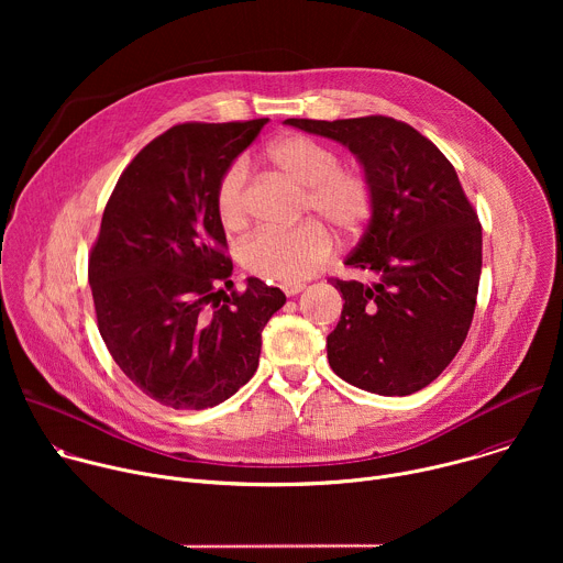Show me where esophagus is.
<instances>
[{
	"label": "esophagus",
	"instance_id": "esophagus-1",
	"mask_svg": "<svg viewBox=\"0 0 563 563\" xmlns=\"http://www.w3.org/2000/svg\"><path fill=\"white\" fill-rule=\"evenodd\" d=\"M280 289L285 291V296H296V294H300L305 289V283H283Z\"/></svg>",
	"mask_w": 563,
	"mask_h": 563
}]
</instances>
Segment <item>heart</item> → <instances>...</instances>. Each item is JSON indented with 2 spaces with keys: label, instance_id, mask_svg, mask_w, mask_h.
Here are the masks:
<instances>
[{
  "label": "heart",
  "instance_id": "b5f03b06",
  "mask_svg": "<svg viewBox=\"0 0 563 563\" xmlns=\"http://www.w3.org/2000/svg\"><path fill=\"white\" fill-rule=\"evenodd\" d=\"M269 163L305 187L302 211L318 213L341 233H356L372 216L374 191L354 169H341L334 148L305 135H287L267 148ZM247 159H235L222 174L216 191L218 216L238 229L247 220ZM334 252L332 233L316 222L291 229H263L243 245L245 267L267 280L296 283L311 276Z\"/></svg>",
  "mask_w": 563,
  "mask_h": 563
}]
</instances>
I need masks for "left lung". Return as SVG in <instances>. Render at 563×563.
Instances as JSON below:
<instances>
[{
	"label": "left lung",
	"mask_w": 563,
	"mask_h": 563,
	"mask_svg": "<svg viewBox=\"0 0 563 563\" xmlns=\"http://www.w3.org/2000/svg\"><path fill=\"white\" fill-rule=\"evenodd\" d=\"M285 124L347 146L374 191L345 265L376 280H336L343 311L328 336L332 369L380 396L430 385L461 350L476 305L481 224L448 157L383 115Z\"/></svg>",
	"instance_id": "left-lung-1"
}]
</instances>
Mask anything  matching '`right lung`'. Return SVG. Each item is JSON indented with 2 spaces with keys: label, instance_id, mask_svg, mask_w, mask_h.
I'll use <instances>...</instances> for the list:
<instances>
[{
  "label": "right lung",
  "instance_id": "obj_1",
  "mask_svg": "<svg viewBox=\"0 0 563 563\" xmlns=\"http://www.w3.org/2000/svg\"><path fill=\"white\" fill-rule=\"evenodd\" d=\"M267 118L178 124L120 176L89 258L100 334L120 369L157 404L213 408L258 369L278 287L233 289L216 191Z\"/></svg>",
  "mask_w": 563,
  "mask_h": 563
}]
</instances>
